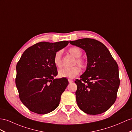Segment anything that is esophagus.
<instances>
[{"mask_svg": "<svg viewBox=\"0 0 132 132\" xmlns=\"http://www.w3.org/2000/svg\"><path fill=\"white\" fill-rule=\"evenodd\" d=\"M68 81H69V83H72V82H73V80H72V79H68Z\"/></svg>", "mask_w": 132, "mask_h": 132, "instance_id": "esophagus-1", "label": "esophagus"}]
</instances>
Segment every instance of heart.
I'll list each match as a JSON object with an SVG mask.
<instances>
[{"label":"heart","mask_w":132,"mask_h":132,"mask_svg":"<svg viewBox=\"0 0 132 132\" xmlns=\"http://www.w3.org/2000/svg\"><path fill=\"white\" fill-rule=\"evenodd\" d=\"M69 53L72 55L74 57L76 58V63L81 68H85L86 63L84 59L80 58L82 55V51L79 47H72L69 50ZM62 52L61 51L57 52L54 56V63L56 66L58 67H61L62 61H61ZM80 72V69L78 66H73L69 68H63L61 69L59 72V75L60 77H67V78L72 79L76 77Z\"/></svg>","instance_id":"obj_1"}]
</instances>
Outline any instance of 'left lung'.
<instances>
[{"label": "left lung", "instance_id": "left-lung-1", "mask_svg": "<svg viewBox=\"0 0 132 132\" xmlns=\"http://www.w3.org/2000/svg\"><path fill=\"white\" fill-rule=\"evenodd\" d=\"M85 51V71L75 81L76 102L80 109L90 115L107 111L117 99L120 84L118 64L103 43L92 38L70 41Z\"/></svg>", "mask_w": 132, "mask_h": 132}]
</instances>
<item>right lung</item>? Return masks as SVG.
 <instances>
[{
	"label": "right lung",
	"instance_id": "obj_1",
	"mask_svg": "<svg viewBox=\"0 0 132 132\" xmlns=\"http://www.w3.org/2000/svg\"><path fill=\"white\" fill-rule=\"evenodd\" d=\"M69 41L41 42L29 47L16 64L15 84L22 103L32 111L45 114L58 107L61 96L69 84L57 75L54 56Z\"/></svg>",
	"mask_w": 132,
	"mask_h": 132
}]
</instances>
